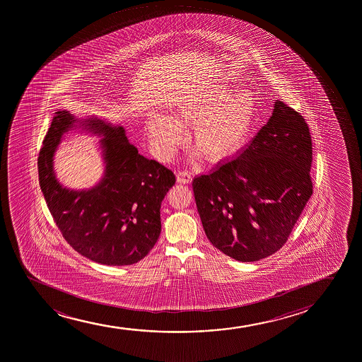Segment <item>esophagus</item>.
<instances>
[{
    "label": "esophagus",
    "mask_w": 362,
    "mask_h": 362,
    "mask_svg": "<svg viewBox=\"0 0 362 362\" xmlns=\"http://www.w3.org/2000/svg\"><path fill=\"white\" fill-rule=\"evenodd\" d=\"M191 180H192V177H191L190 172L180 171L178 175H177V182H178V183L189 184L191 183Z\"/></svg>",
    "instance_id": "esophagus-1"
}]
</instances>
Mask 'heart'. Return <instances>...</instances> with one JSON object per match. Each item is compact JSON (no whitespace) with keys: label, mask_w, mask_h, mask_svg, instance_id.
Listing matches in <instances>:
<instances>
[{"label":"heart","mask_w":362,"mask_h":362,"mask_svg":"<svg viewBox=\"0 0 362 362\" xmlns=\"http://www.w3.org/2000/svg\"><path fill=\"white\" fill-rule=\"evenodd\" d=\"M256 103L252 91L221 84L206 93L180 98L172 118L154 115L146 122V132L155 151L168 160L191 126V142L211 161L235 154L247 143L255 120ZM199 153L195 154L199 158Z\"/></svg>","instance_id":"b5f03b06"}]
</instances>
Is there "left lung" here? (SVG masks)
Segmentation results:
<instances>
[{"label":"left lung","instance_id":"8db88e82","mask_svg":"<svg viewBox=\"0 0 362 362\" xmlns=\"http://www.w3.org/2000/svg\"><path fill=\"white\" fill-rule=\"evenodd\" d=\"M312 151L303 117L274 102L267 124L233 160L192 180L209 242L242 262L278 252L313 194Z\"/></svg>","mask_w":362,"mask_h":362}]
</instances>
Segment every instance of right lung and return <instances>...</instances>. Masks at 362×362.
I'll return each mask as SVG.
<instances>
[{
    "instance_id": "obj_1",
    "label": "right lung",
    "mask_w": 362,
    "mask_h": 362,
    "mask_svg": "<svg viewBox=\"0 0 362 362\" xmlns=\"http://www.w3.org/2000/svg\"><path fill=\"white\" fill-rule=\"evenodd\" d=\"M96 135L104 175L94 187L72 189L59 183L53 156L69 132ZM42 192L69 245L98 264L127 266L151 252L161 232L160 208L175 183L171 170L139 154L122 125L96 115L77 118L57 110L38 156Z\"/></svg>"
}]
</instances>
